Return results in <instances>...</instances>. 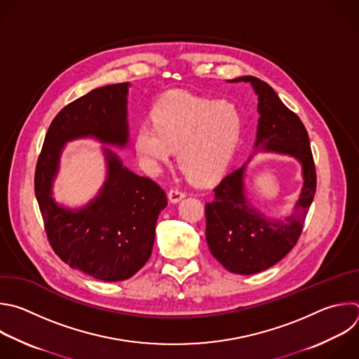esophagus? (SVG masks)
I'll return each instance as SVG.
<instances>
[{
  "mask_svg": "<svg viewBox=\"0 0 359 359\" xmlns=\"http://www.w3.org/2000/svg\"><path fill=\"white\" fill-rule=\"evenodd\" d=\"M168 196H169V200L176 204V203H179L182 198H184L186 194H184L182 190H179V189H170L169 193H168Z\"/></svg>",
  "mask_w": 359,
  "mask_h": 359,
  "instance_id": "esophagus-1",
  "label": "esophagus"
}]
</instances>
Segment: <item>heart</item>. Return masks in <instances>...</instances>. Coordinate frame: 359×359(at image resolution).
Listing matches in <instances>:
<instances>
[{
    "label": "heart",
    "instance_id": "heart-1",
    "mask_svg": "<svg viewBox=\"0 0 359 359\" xmlns=\"http://www.w3.org/2000/svg\"><path fill=\"white\" fill-rule=\"evenodd\" d=\"M152 123L135 131L134 145L149 172H158L177 149L182 170L197 182L215 177L240 144L244 119L229 101L175 91L152 109Z\"/></svg>",
    "mask_w": 359,
    "mask_h": 359
}]
</instances>
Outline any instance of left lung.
<instances>
[{"mask_svg":"<svg viewBox=\"0 0 359 359\" xmlns=\"http://www.w3.org/2000/svg\"><path fill=\"white\" fill-rule=\"evenodd\" d=\"M226 81L251 83L258 95L257 140L245 163L221 180L205 204V240L226 271L254 275L278 264L296 245L316 194V168L303 123L268 83L254 76ZM258 153L286 154L301 163L302 187L292 212L283 219L265 216L248 196L245 177Z\"/></svg>","mask_w":359,"mask_h":359,"instance_id":"8db88e82","label":"left lung"}]
</instances>
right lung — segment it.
<instances>
[{"label":"right lung","instance_id":"add662e5","mask_svg":"<svg viewBox=\"0 0 359 359\" xmlns=\"http://www.w3.org/2000/svg\"><path fill=\"white\" fill-rule=\"evenodd\" d=\"M130 87L102 86L66 105L48 130L35 172V194L53 251L70 268L104 282L130 279L148 262L166 193L130 170L108 147H102L106 180L84 206L57 203L53 186L66 143L94 139L119 149L128 147Z\"/></svg>","mask_w":359,"mask_h":359}]
</instances>
